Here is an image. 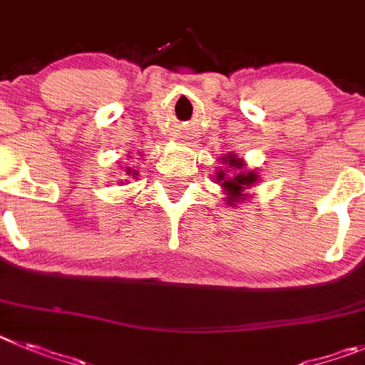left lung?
<instances>
[{
    "label": "left lung",
    "instance_id": "1",
    "mask_svg": "<svg viewBox=\"0 0 365 365\" xmlns=\"http://www.w3.org/2000/svg\"><path fill=\"white\" fill-rule=\"evenodd\" d=\"M247 163L238 158L235 153H229L222 156V167H216L215 180L223 189V202L229 207H238L240 203L249 202L252 195H249V189L260 183V175L256 170L245 169Z\"/></svg>",
    "mask_w": 365,
    "mask_h": 365
}]
</instances>
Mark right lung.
Returning <instances> with one entry per match:
<instances>
[{
    "instance_id": "obj_1",
    "label": "right lung",
    "mask_w": 365,
    "mask_h": 365,
    "mask_svg": "<svg viewBox=\"0 0 365 365\" xmlns=\"http://www.w3.org/2000/svg\"><path fill=\"white\" fill-rule=\"evenodd\" d=\"M123 173H125V176H133V178H136L138 176V170L133 169V167H125V169H123ZM125 182H129V180H125ZM125 182H120V183L123 185Z\"/></svg>"
}]
</instances>
